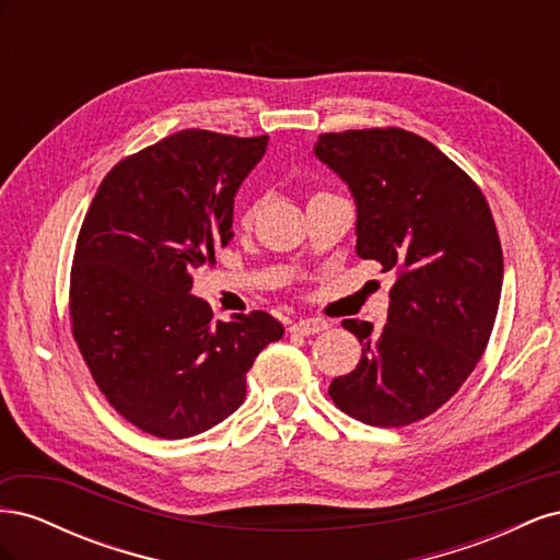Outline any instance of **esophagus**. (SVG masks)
Masks as SVG:
<instances>
[{"instance_id":"esophagus-1","label":"esophagus","mask_w":560,"mask_h":560,"mask_svg":"<svg viewBox=\"0 0 560 560\" xmlns=\"http://www.w3.org/2000/svg\"><path fill=\"white\" fill-rule=\"evenodd\" d=\"M327 329V322L325 319H317V317H308V319H299L290 327V331L301 334V336H313Z\"/></svg>"}]
</instances>
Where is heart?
Listing matches in <instances>:
<instances>
[{
    "label": "heart",
    "mask_w": 560,
    "mask_h": 560,
    "mask_svg": "<svg viewBox=\"0 0 560 560\" xmlns=\"http://www.w3.org/2000/svg\"><path fill=\"white\" fill-rule=\"evenodd\" d=\"M254 214H257V206H254V202H247V206L243 208V212H241V222L247 226V224H252L254 222Z\"/></svg>",
    "instance_id": "1"
}]
</instances>
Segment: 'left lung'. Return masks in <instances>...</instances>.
<instances>
[{"instance_id": "left-lung-1", "label": "left lung", "mask_w": 560, "mask_h": 560, "mask_svg": "<svg viewBox=\"0 0 560 560\" xmlns=\"http://www.w3.org/2000/svg\"><path fill=\"white\" fill-rule=\"evenodd\" d=\"M315 156L358 202V257L397 276L383 329L343 319L362 360L329 397L366 425H411L442 409L488 346L502 292L493 214L477 182L409 130L325 132Z\"/></svg>"}]
</instances>
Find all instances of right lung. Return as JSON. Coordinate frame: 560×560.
I'll return each instance as SVG.
<instances>
[{
	"label": "right lung",
	"mask_w": 560,
	"mask_h": 560,
	"mask_svg": "<svg viewBox=\"0 0 560 560\" xmlns=\"http://www.w3.org/2000/svg\"><path fill=\"white\" fill-rule=\"evenodd\" d=\"M268 135L179 130L118 161L83 219L70 317L100 393L135 428L186 439L245 399L247 371L284 329L264 311L214 322L191 270L233 238V196Z\"/></svg>",
	"instance_id": "add662e5"
}]
</instances>
